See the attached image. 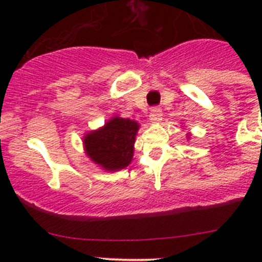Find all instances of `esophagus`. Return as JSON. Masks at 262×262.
<instances>
[{"mask_svg":"<svg viewBox=\"0 0 262 262\" xmlns=\"http://www.w3.org/2000/svg\"><path fill=\"white\" fill-rule=\"evenodd\" d=\"M162 120V110L160 107H153L149 113L150 123H160Z\"/></svg>","mask_w":262,"mask_h":262,"instance_id":"esophagus-1","label":"esophagus"}]
</instances>
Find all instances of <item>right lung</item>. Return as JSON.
Returning <instances> with one entry per match:
<instances>
[{"label": "right lung", "instance_id": "add662e5", "mask_svg": "<svg viewBox=\"0 0 262 262\" xmlns=\"http://www.w3.org/2000/svg\"><path fill=\"white\" fill-rule=\"evenodd\" d=\"M139 124L114 116L102 128L83 137L86 155L105 171H119L133 158L134 142Z\"/></svg>", "mask_w": 262, "mask_h": 262}]
</instances>
